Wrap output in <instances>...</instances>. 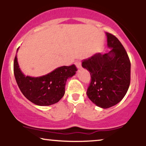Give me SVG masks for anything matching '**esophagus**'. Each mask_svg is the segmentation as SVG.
I'll use <instances>...</instances> for the list:
<instances>
[{
	"label": "esophagus",
	"instance_id": "obj_1",
	"mask_svg": "<svg viewBox=\"0 0 146 146\" xmlns=\"http://www.w3.org/2000/svg\"><path fill=\"white\" fill-rule=\"evenodd\" d=\"M75 65H76L77 68H80L82 67V64H81V61L78 60V61L75 62Z\"/></svg>",
	"mask_w": 146,
	"mask_h": 146
}]
</instances>
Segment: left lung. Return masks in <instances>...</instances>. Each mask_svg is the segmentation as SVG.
Returning a JSON list of instances; mask_svg holds the SVG:
<instances>
[{"label":"left lung","instance_id":"left-lung-1","mask_svg":"<svg viewBox=\"0 0 146 146\" xmlns=\"http://www.w3.org/2000/svg\"><path fill=\"white\" fill-rule=\"evenodd\" d=\"M108 53H95L84 60L82 66L90 74L86 95L95 104L103 108L116 105L124 98L130 84V61L120 41L106 33Z\"/></svg>","mask_w":146,"mask_h":146}]
</instances>
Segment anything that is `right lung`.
<instances>
[{"label": "right lung", "instance_id": "1", "mask_svg": "<svg viewBox=\"0 0 146 146\" xmlns=\"http://www.w3.org/2000/svg\"><path fill=\"white\" fill-rule=\"evenodd\" d=\"M77 70L75 64L63 66L47 75L32 78L22 73L17 56L14 62V76L20 90L28 100L38 106H49L59 102L64 95L66 80L73 76Z\"/></svg>", "mask_w": 146, "mask_h": 146}]
</instances>
